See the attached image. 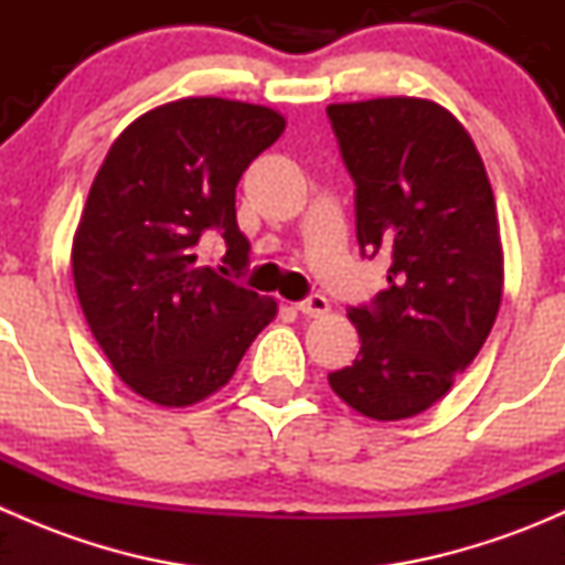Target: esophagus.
<instances>
[{
	"label": "esophagus",
	"instance_id": "34e87169",
	"mask_svg": "<svg viewBox=\"0 0 565 565\" xmlns=\"http://www.w3.org/2000/svg\"><path fill=\"white\" fill-rule=\"evenodd\" d=\"M298 311L306 317H324L330 311V303L324 295H309L306 300H300Z\"/></svg>",
	"mask_w": 565,
	"mask_h": 565
}]
</instances>
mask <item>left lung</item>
<instances>
[{
	"mask_svg": "<svg viewBox=\"0 0 565 565\" xmlns=\"http://www.w3.org/2000/svg\"><path fill=\"white\" fill-rule=\"evenodd\" d=\"M328 117L355 180L358 243L391 256L388 289L347 311L361 352L328 383L366 418H413L451 391L498 317L494 193L465 125L435 100L330 104Z\"/></svg>",
	"mask_w": 565,
	"mask_h": 565,
	"instance_id": "8db88e82",
	"label": "left lung"
}]
</instances>
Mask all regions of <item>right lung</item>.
Instances as JSON below:
<instances>
[{
    "instance_id": "right-lung-1",
    "label": "right lung",
    "mask_w": 565,
    "mask_h": 565,
    "mask_svg": "<svg viewBox=\"0 0 565 565\" xmlns=\"http://www.w3.org/2000/svg\"><path fill=\"white\" fill-rule=\"evenodd\" d=\"M287 128L267 106L182 98L141 114L108 150L73 237L89 330L130 391L188 407L224 388L278 306L196 259L207 230L243 270L235 188Z\"/></svg>"
}]
</instances>
